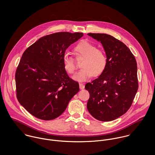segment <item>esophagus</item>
Returning <instances> with one entry per match:
<instances>
[{"instance_id": "obj_1", "label": "esophagus", "mask_w": 155, "mask_h": 155, "mask_svg": "<svg viewBox=\"0 0 155 155\" xmlns=\"http://www.w3.org/2000/svg\"><path fill=\"white\" fill-rule=\"evenodd\" d=\"M79 88H80L81 89H83L85 88V85H84V84L80 83V84H79Z\"/></svg>"}]
</instances>
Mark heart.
I'll return each instance as SVG.
<instances>
[{
	"instance_id": "1",
	"label": "heart",
	"mask_w": 155,
	"mask_h": 155,
	"mask_svg": "<svg viewBox=\"0 0 155 155\" xmlns=\"http://www.w3.org/2000/svg\"><path fill=\"white\" fill-rule=\"evenodd\" d=\"M74 51L77 57H83L81 63L82 68L73 76V79L78 82H84L92 76H98L106 69L107 59L104 51L98 49L93 44L87 41H82L76 45ZM64 70L68 74H73L76 66L72 57L64 54L63 57Z\"/></svg>"
}]
</instances>
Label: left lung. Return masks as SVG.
Masks as SVG:
<instances>
[{
	"mask_svg": "<svg viewBox=\"0 0 155 155\" xmlns=\"http://www.w3.org/2000/svg\"><path fill=\"white\" fill-rule=\"evenodd\" d=\"M101 42L107 63L99 77L86 84L90 97L89 113L96 119L108 122L125 114L130 108L138 84L135 58L121 41L104 33H88Z\"/></svg>",
	"mask_w": 155,
	"mask_h": 155,
	"instance_id": "1",
	"label": "left lung"
}]
</instances>
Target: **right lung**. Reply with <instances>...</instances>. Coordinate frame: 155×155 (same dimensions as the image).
<instances>
[{
	"label": "right lung",
	"mask_w": 155,
	"mask_h": 155,
	"mask_svg": "<svg viewBox=\"0 0 155 155\" xmlns=\"http://www.w3.org/2000/svg\"><path fill=\"white\" fill-rule=\"evenodd\" d=\"M83 36L69 32L46 35L23 53L15 73L17 97L35 117L45 120L58 117L79 91V84L64 68L63 57L67 48Z\"/></svg>",
	"instance_id": "1"
}]
</instances>
